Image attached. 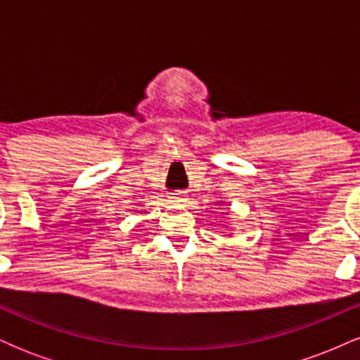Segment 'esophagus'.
<instances>
[{"instance_id":"34e87169","label":"esophagus","mask_w":360,"mask_h":360,"mask_svg":"<svg viewBox=\"0 0 360 360\" xmlns=\"http://www.w3.org/2000/svg\"><path fill=\"white\" fill-rule=\"evenodd\" d=\"M169 198H171V201H176V203H183V201H186V196H184L183 191L171 193V194H169Z\"/></svg>"}]
</instances>
